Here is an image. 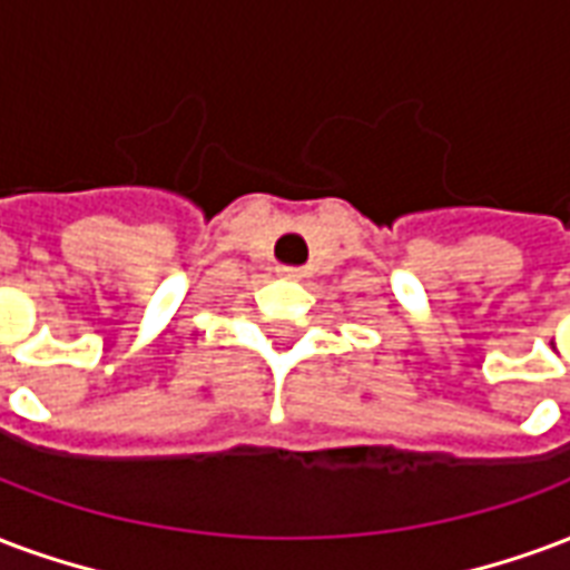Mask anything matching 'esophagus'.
Returning a JSON list of instances; mask_svg holds the SVG:
<instances>
[{
    "label": "esophagus",
    "instance_id": "obj_1",
    "mask_svg": "<svg viewBox=\"0 0 570 570\" xmlns=\"http://www.w3.org/2000/svg\"><path fill=\"white\" fill-rule=\"evenodd\" d=\"M277 272L284 274V277H289V281H298V277H305V272H302V268H296V265H281Z\"/></svg>",
    "mask_w": 570,
    "mask_h": 570
}]
</instances>
